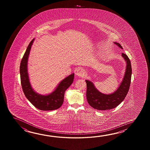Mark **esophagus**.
I'll return each mask as SVG.
<instances>
[{"mask_svg":"<svg viewBox=\"0 0 150 150\" xmlns=\"http://www.w3.org/2000/svg\"><path fill=\"white\" fill-rule=\"evenodd\" d=\"M76 75L77 76H79V77H83L85 75V72L83 69H79L76 71Z\"/></svg>","mask_w":150,"mask_h":150,"instance_id":"1","label":"esophagus"}]
</instances>
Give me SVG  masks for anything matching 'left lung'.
Masks as SVG:
<instances>
[{
  "mask_svg": "<svg viewBox=\"0 0 150 150\" xmlns=\"http://www.w3.org/2000/svg\"><path fill=\"white\" fill-rule=\"evenodd\" d=\"M118 47L123 49L121 45L114 42ZM122 56L126 62V70L122 83L117 90L110 94L100 92L89 80H85L87 85L86 98L89 105L93 108L100 110H105L115 108L121 103L127 95L131 83L132 74L131 65L127 54L122 53Z\"/></svg>",
  "mask_w": 150,
  "mask_h": 150,
  "instance_id": "8db88e82",
  "label": "left lung"
}]
</instances>
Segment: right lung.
Returning a JSON list of instances; mask_svg holds the SVG:
<instances>
[{
	"label": "right lung",
	"instance_id": "add662e5",
	"mask_svg": "<svg viewBox=\"0 0 150 150\" xmlns=\"http://www.w3.org/2000/svg\"><path fill=\"white\" fill-rule=\"evenodd\" d=\"M34 38L26 49L20 67L21 83L23 91L27 99L36 108L41 110H53L61 107L64 101V93L74 81V74H72L62 80L54 91L48 95H41L32 88L29 79L27 63L29 54Z\"/></svg>",
	"mask_w": 150,
	"mask_h": 150
}]
</instances>
